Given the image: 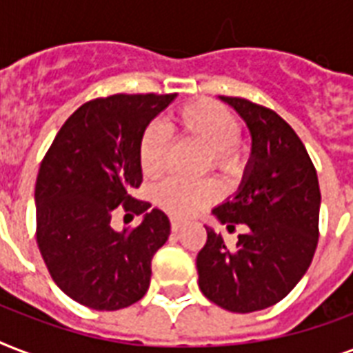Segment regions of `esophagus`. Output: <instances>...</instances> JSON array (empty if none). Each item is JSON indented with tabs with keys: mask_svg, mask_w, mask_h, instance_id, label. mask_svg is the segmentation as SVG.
Here are the masks:
<instances>
[{
	"mask_svg": "<svg viewBox=\"0 0 353 353\" xmlns=\"http://www.w3.org/2000/svg\"><path fill=\"white\" fill-rule=\"evenodd\" d=\"M170 223H172V231L174 232H177L183 227V220H179V218H170Z\"/></svg>",
	"mask_w": 353,
	"mask_h": 353,
	"instance_id": "1",
	"label": "esophagus"
}]
</instances>
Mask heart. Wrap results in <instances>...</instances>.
<instances>
[{
	"mask_svg": "<svg viewBox=\"0 0 353 353\" xmlns=\"http://www.w3.org/2000/svg\"><path fill=\"white\" fill-rule=\"evenodd\" d=\"M166 126L177 137L198 143L207 154L210 166L221 172H236L241 166L238 152L240 124L227 108L218 102H190L168 115ZM166 137L159 126L146 128L139 146V161L146 177H157L165 168ZM218 188L210 181H185L170 177L155 188L159 207L176 216H188L214 201Z\"/></svg>",
	"mask_w": 353,
	"mask_h": 353,
	"instance_id": "1",
	"label": "heart"
}]
</instances>
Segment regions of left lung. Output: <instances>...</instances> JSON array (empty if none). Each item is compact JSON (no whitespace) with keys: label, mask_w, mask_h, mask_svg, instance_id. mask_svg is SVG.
Instances as JSON below:
<instances>
[{"label":"left lung","mask_w":353,"mask_h":353,"mask_svg":"<svg viewBox=\"0 0 353 353\" xmlns=\"http://www.w3.org/2000/svg\"><path fill=\"white\" fill-rule=\"evenodd\" d=\"M245 122L251 155L238 190L212 209L227 229L245 223L234 247L207 229L196 258L199 290L234 313L273 306L290 293L312 263L319 240L321 190L315 166L293 128L268 108L220 97Z\"/></svg>","instance_id":"obj_1"}]
</instances>
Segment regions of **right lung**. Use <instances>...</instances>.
Segmentation results:
<instances>
[{"mask_svg":"<svg viewBox=\"0 0 353 353\" xmlns=\"http://www.w3.org/2000/svg\"><path fill=\"white\" fill-rule=\"evenodd\" d=\"M177 95H112L65 121L36 179V240L54 284L82 306L115 312L148 291L152 258L170 220L132 196L143 181V133ZM119 204L143 216L130 232L111 227Z\"/></svg>","mask_w":353,"mask_h":353,"instance_id":"right-lung-1","label":"right lung"}]
</instances>
